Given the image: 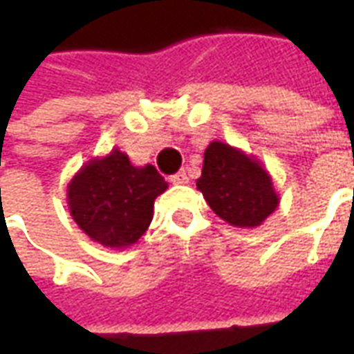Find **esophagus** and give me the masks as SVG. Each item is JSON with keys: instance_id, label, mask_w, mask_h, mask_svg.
Listing matches in <instances>:
<instances>
[{"instance_id": "obj_1", "label": "esophagus", "mask_w": 354, "mask_h": 354, "mask_svg": "<svg viewBox=\"0 0 354 354\" xmlns=\"http://www.w3.org/2000/svg\"><path fill=\"white\" fill-rule=\"evenodd\" d=\"M170 182L172 184H187V174H185V170H178L176 174H172L170 176Z\"/></svg>"}]
</instances>
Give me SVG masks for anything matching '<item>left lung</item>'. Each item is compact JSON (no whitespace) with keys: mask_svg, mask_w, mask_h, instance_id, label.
<instances>
[{"mask_svg":"<svg viewBox=\"0 0 354 354\" xmlns=\"http://www.w3.org/2000/svg\"><path fill=\"white\" fill-rule=\"evenodd\" d=\"M197 189L208 207L235 227L260 225L279 205L271 178L260 162L222 142L207 147Z\"/></svg>","mask_w":354,"mask_h":354,"instance_id":"8db88e82","label":"left lung"}]
</instances>
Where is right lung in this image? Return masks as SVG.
<instances>
[{"label":"right lung","mask_w":354,"mask_h":354,"mask_svg":"<svg viewBox=\"0 0 354 354\" xmlns=\"http://www.w3.org/2000/svg\"><path fill=\"white\" fill-rule=\"evenodd\" d=\"M167 189L155 167H132L113 149L88 162L68 187V205L75 223L88 237L111 248L131 246L151 223L153 201Z\"/></svg>","instance_id":"1"}]
</instances>
